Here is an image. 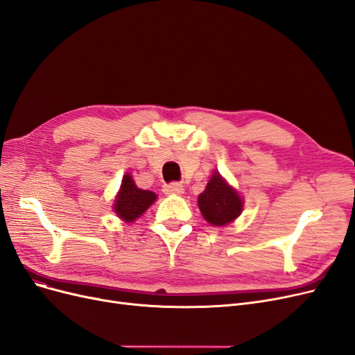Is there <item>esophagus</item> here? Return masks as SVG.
Returning <instances> with one entry per match:
<instances>
[{
	"label": "esophagus",
	"mask_w": 355,
	"mask_h": 355,
	"mask_svg": "<svg viewBox=\"0 0 355 355\" xmlns=\"http://www.w3.org/2000/svg\"><path fill=\"white\" fill-rule=\"evenodd\" d=\"M166 193H175V195H180L183 193V185L179 182H173V183H168V185H164L163 189Z\"/></svg>",
	"instance_id": "esophagus-1"
}]
</instances>
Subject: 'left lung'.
Returning a JSON list of instances; mask_svg holds the SVG:
<instances>
[{"mask_svg":"<svg viewBox=\"0 0 355 355\" xmlns=\"http://www.w3.org/2000/svg\"><path fill=\"white\" fill-rule=\"evenodd\" d=\"M198 207L204 218L213 226H225L241 214L242 200L239 193L230 188L222 179L214 173L202 193L198 197Z\"/></svg>","mask_w":355,"mask_h":355,"instance_id":"1","label":"left lung"}]
</instances>
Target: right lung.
Returning a JSON list of instances; mask_svg holds the SVG:
<instances>
[{
    "label": "right lung",
    "mask_w": 355,
    "mask_h": 355,
    "mask_svg": "<svg viewBox=\"0 0 355 355\" xmlns=\"http://www.w3.org/2000/svg\"><path fill=\"white\" fill-rule=\"evenodd\" d=\"M155 200L157 195L154 192L139 189L135 185V182H133L132 176L125 175L114 204V211L120 218L130 223L142 216Z\"/></svg>",
    "instance_id": "obj_1"
}]
</instances>
